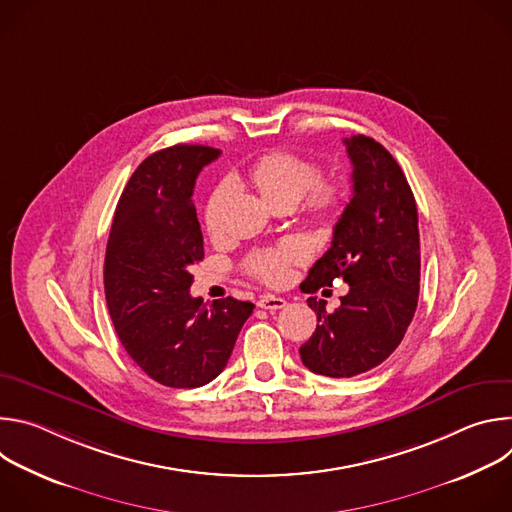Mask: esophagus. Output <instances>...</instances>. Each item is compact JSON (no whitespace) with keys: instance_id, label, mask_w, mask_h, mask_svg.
I'll use <instances>...</instances> for the list:
<instances>
[{"instance_id":"1","label":"esophagus","mask_w":512,"mask_h":512,"mask_svg":"<svg viewBox=\"0 0 512 512\" xmlns=\"http://www.w3.org/2000/svg\"><path fill=\"white\" fill-rule=\"evenodd\" d=\"M285 304H287L285 298H277V296H263L257 302V306L263 310H281Z\"/></svg>"}]
</instances>
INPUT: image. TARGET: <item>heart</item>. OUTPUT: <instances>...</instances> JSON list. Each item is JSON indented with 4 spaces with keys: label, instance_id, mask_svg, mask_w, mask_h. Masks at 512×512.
Listing matches in <instances>:
<instances>
[{
    "label": "heart",
    "instance_id": "heart-1",
    "mask_svg": "<svg viewBox=\"0 0 512 512\" xmlns=\"http://www.w3.org/2000/svg\"><path fill=\"white\" fill-rule=\"evenodd\" d=\"M249 180L261 198L273 206L279 202L296 204L308 192V210L326 221L340 206L342 192L332 180L318 178V166L312 160L289 152H271L259 158L251 170ZM204 227L210 239L221 237V194H212L204 210ZM308 251L298 241L281 243L275 249L261 251L249 259V271L257 279L279 285L289 277V265L302 263Z\"/></svg>",
    "mask_w": 512,
    "mask_h": 512
}]
</instances>
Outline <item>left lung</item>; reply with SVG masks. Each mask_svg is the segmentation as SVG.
<instances>
[{
	"label": "left lung",
	"instance_id": "1",
	"mask_svg": "<svg viewBox=\"0 0 512 512\" xmlns=\"http://www.w3.org/2000/svg\"><path fill=\"white\" fill-rule=\"evenodd\" d=\"M352 162V198L334 227L330 249L314 263L304 291L314 294L334 279L348 283L340 308L308 298L318 316L302 344L306 367L324 377L367 373L401 344L419 298L417 204L395 158L371 137L344 139Z\"/></svg>",
	"mask_w": 512,
	"mask_h": 512
}]
</instances>
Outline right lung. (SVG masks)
Here are the masks:
<instances>
[{
    "instance_id": "right-lung-1",
    "label": "right lung",
    "mask_w": 512,
    "mask_h": 512,
    "mask_svg": "<svg viewBox=\"0 0 512 512\" xmlns=\"http://www.w3.org/2000/svg\"><path fill=\"white\" fill-rule=\"evenodd\" d=\"M178 143L145 158L129 178L105 253V298L115 332L137 367L160 385L194 389L223 373L251 302L190 296V267L204 259L192 200L196 176L218 158Z\"/></svg>"
}]
</instances>
